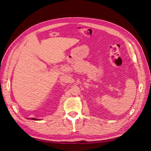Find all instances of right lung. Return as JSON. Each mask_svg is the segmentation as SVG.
<instances>
[{
    "label": "right lung",
    "mask_w": 151,
    "mask_h": 151,
    "mask_svg": "<svg viewBox=\"0 0 151 151\" xmlns=\"http://www.w3.org/2000/svg\"><path fill=\"white\" fill-rule=\"evenodd\" d=\"M29 119L31 120H40V119H37V118H31Z\"/></svg>",
    "instance_id": "1"
}]
</instances>
